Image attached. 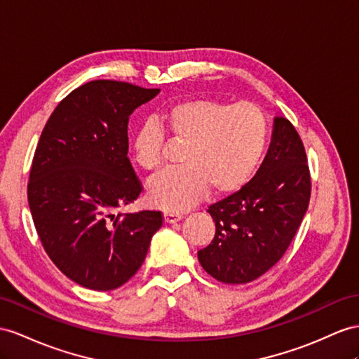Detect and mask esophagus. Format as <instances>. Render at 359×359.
Here are the masks:
<instances>
[{
    "label": "esophagus",
    "mask_w": 359,
    "mask_h": 359,
    "mask_svg": "<svg viewBox=\"0 0 359 359\" xmlns=\"http://www.w3.org/2000/svg\"><path fill=\"white\" fill-rule=\"evenodd\" d=\"M182 218H183V215L179 214V212H171V210H167V212H163V222L168 223V224L177 223V222H180Z\"/></svg>",
    "instance_id": "esophagus-1"
}]
</instances>
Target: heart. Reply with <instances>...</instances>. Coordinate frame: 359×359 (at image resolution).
Instances as JSON below:
<instances>
[{"label":"heart","instance_id":"b5f03b06","mask_svg":"<svg viewBox=\"0 0 359 359\" xmlns=\"http://www.w3.org/2000/svg\"><path fill=\"white\" fill-rule=\"evenodd\" d=\"M161 119L172 142L185 145L183 167L163 171L149 183L154 206L183 210L210 189L227 196L250 180L267 145L269 121L252 103H227L214 98H187L170 104ZM133 158L145 171L163 163L165 130L154 121L137 126L132 142Z\"/></svg>","mask_w":359,"mask_h":359}]
</instances>
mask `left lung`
Returning <instances> with one entry per match:
<instances>
[{"label": "left lung", "mask_w": 359, "mask_h": 359, "mask_svg": "<svg viewBox=\"0 0 359 359\" xmlns=\"http://www.w3.org/2000/svg\"><path fill=\"white\" fill-rule=\"evenodd\" d=\"M305 147L287 118L276 116L267 156L255 177L208 212L215 236L198 261L223 283H249L287 252L306 214L311 176Z\"/></svg>", "instance_id": "1"}]
</instances>
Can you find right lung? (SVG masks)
I'll return each mask as SVG.
<instances>
[{
	"label": "right lung",
	"instance_id": "1",
	"mask_svg": "<svg viewBox=\"0 0 359 359\" xmlns=\"http://www.w3.org/2000/svg\"><path fill=\"white\" fill-rule=\"evenodd\" d=\"M159 92L89 81L54 109L36 147L27 187L36 232L54 265L85 288L121 287L163 223L159 210L118 212L142 191L127 158L128 116Z\"/></svg>",
	"mask_w": 359,
	"mask_h": 359
}]
</instances>
